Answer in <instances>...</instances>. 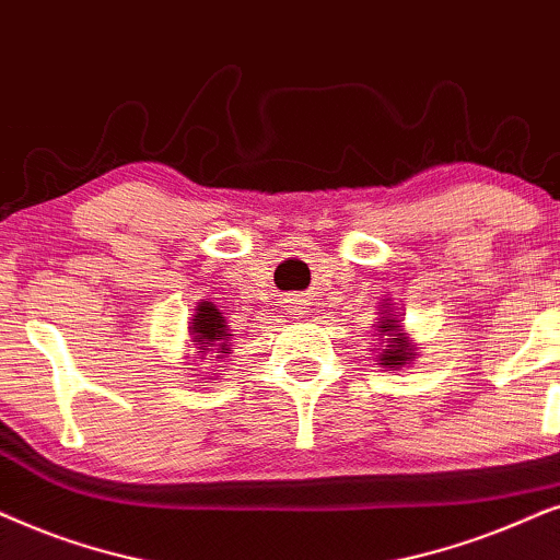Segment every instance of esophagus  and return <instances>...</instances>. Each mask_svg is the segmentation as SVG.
Masks as SVG:
<instances>
[{
	"label": "esophagus",
	"mask_w": 560,
	"mask_h": 560,
	"mask_svg": "<svg viewBox=\"0 0 560 560\" xmlns=\"http://www.w3.org/2000/svg\"><path fill=\"white\" fill-rule=\"evenodd\" d=\"M289 302H292L296 310H302V304H304V300H300V296H294V300H289Z\"/></svg>",
	"instance_id": "obj_1"
}]
</instances>
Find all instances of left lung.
<instances>
[{
  "label": "left lung",
  "instance_id": "left-lung-1",
  "mask_svg": "<svg viewBox=\"0 0 560 560\" xmlns=\"http://www.w3.org/2000/svg\"><path fill=\"white\" fill-rule=\"evenodd\" d=\"M376 327H378V335H384V342H389V346H386L384 353H382V361H384L382 366L399 369L401 363L409 361V358H415L412 346H409L405 335L399 332L397 315L382 319V325H376Z\"/></svg>",
  "mask_w": 560,
  "mask_h": 560
}]
</instances>
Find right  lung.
<instances>
[{
  "label": "right lung",
  "mask_w": 560,
  "mask_h": 560,
  "mask_svg": "<svg viewBox=\"0 0 560 560\" xmlns=\"http://www.w3.org/2000/svg\"><path fill=\"white\" fill-rule=\"evenodd\" d=\"M191 338L194 346H199V353H207V350L225 353L228 350L225 317H222V312L212 302H202L197 307V315H194L191 323Z\"/></svg>",
  "instance_id": "right-lung-1"
}]
</instances>
